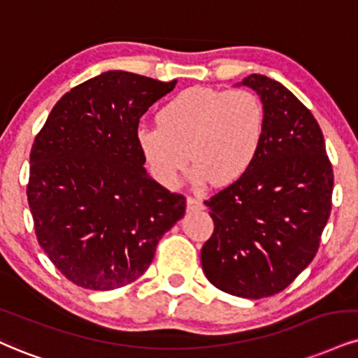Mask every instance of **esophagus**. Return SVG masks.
<instances>
[{
	"label": "esophagus",
	"instance_id": "34e87169",
	"mask_svg": "<svg viewBox=\"0 0 358 358\" xmlns=\"http://www.w3.org/2000/svg\"><path fill=\"white\" fill-rule=\"evenodd\" d=\"M187 207L189 209H192V210H196V209H202V202H201V199L199 197H194V196H189L187 197Z\"/></svg>",
	"mask_w": 358,
	"mask_h": 358
}]
</instances>
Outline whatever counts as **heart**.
I'll return each instance as SVG.
<instances>
[{"label":"heart","mask_w":358,"mask_h":358,"mask_svg":"<svg viewBox=\"0 0 358 358\" xmlns=\"http://www.w3.org/2000/svg\"><path fill=\"white\" fill-rule=\"evenodd\" d=\"M156 119L157 127H141L136 143L149 174L169 189L178 186L189 156L194 184L236 182L257 159L266 131L262 101L249 90L189 87Z\"/></svg>","instance_id":"1"}]
</instances>
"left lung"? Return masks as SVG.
<instances>
[{
    "mask_svg": "<svg viewBox=\"0 0 358 358\" xmlns=\"http://www.w3.org/2000/svg\"><path fill=\"white\" fill-rule=\"evenodd\" d=\"M266 111L262 148L249 171L214 194V232L202 271L222 292L271 297L295 280L319 250L332 209L334 171L314 114L273 79L250 74Z\"/></svg>",
    "mask_w": 358,
    "mask_h": 358,
    "instance_id": "left-lung-1",
    "label": "left lung"
}]
</instances>
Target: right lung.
<instances>
[{"label":"right lung","instance_id":"1","mask_svg":"<svg viewBox=\"0 0 358 358\" xmlns=\"http://www.w3.org/2000/svg\"><path fill=\"white\" fill-rule=\"evenodd\" d=\"M169 83L108 71L74 86L34 138L26 186L39 245L68 280L114 290L151 266L186 197L144 169L139 119Z\"/></svg>","mask_w":358,"mask_h":358}]
</instances>
